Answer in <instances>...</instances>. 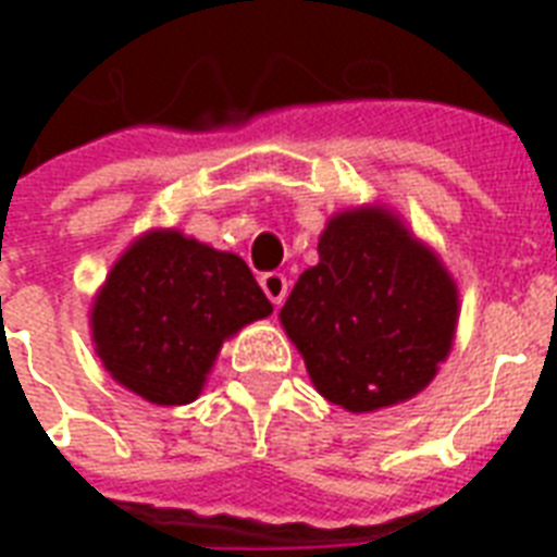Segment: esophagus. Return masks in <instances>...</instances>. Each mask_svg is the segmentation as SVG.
<instances>
[{
  "instance_id": "esophagus-1",
  "label": "esophagus",
  "mask_w": 557,
  "mask_h": 557,
  "mask_svg": "<svg viewBox=\"0 0 557 557\" xmlns=\"http://www.w3.org/2000/svg\"><path fill=\"white\" fill-rule=\"evenodd\" d=\"M260 286L271 304L283 306V300H286V292H288L286 274H280V271H265V274L260 277Z\"/></svg>"
}]
</instances>
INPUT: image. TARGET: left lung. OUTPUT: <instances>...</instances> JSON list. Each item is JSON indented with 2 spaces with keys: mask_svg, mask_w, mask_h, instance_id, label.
I'll use <instances>...</instances> for the list:
<instances>
[{
  "mask_svg": "<svg viewBox=\"0 0 557 557\" xmlns=\"http://www.w3.org/2000/svg\"><path fill=\"white\" fill-rule=\"evenodd\" d=\"M318 253L280 309L318 393L349 413L413 398L450 352L457 283L384 208L335 213Z\"/></svg>",
  "mask_w": 557,
  "mask_h": 557,
  "instance_id": "8db88e82",
  "label": "left lung"
}]
</instances>
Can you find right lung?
Masks as SVG:
<instances>
[{
	"mask_svg": "<svg viewBox=\"0 0 557 557\" xmlns=\"http://www.w3.org/2000/svg\"><path fill=\"white\" fill-rule=\"evenodd\" d=\"M271 304L243 257L182 231H150L112 265L91 304L109 375L152 405L199 398L219 349Z\"/></svg>",
	"mask_w": 557,
	"mask_h": 557,
	"instance_id": "1",
	"label": "right lung"
}]
</instances>
